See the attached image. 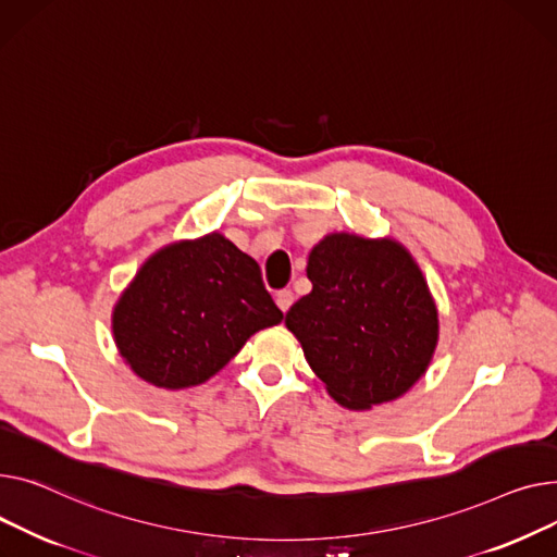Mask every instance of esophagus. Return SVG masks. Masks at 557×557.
Instances as JSON below:
<instances>
[{
  "label": "esophagus",
  "mask_w": 557,
  "mask_h": 557,
  "mask_svg": "<svg viewBox=\"0 0 557 557\" xmlns=\"http://www.w3.org/2000/svg\"><path fill=\"white\" fill-rule=\"evenodd\" d=\"M292 304H294V294H292V289H281V292L276 294V306L281 308V312H287Z\"/></svg>",
  "instance_id": "1"
}]
</instances>
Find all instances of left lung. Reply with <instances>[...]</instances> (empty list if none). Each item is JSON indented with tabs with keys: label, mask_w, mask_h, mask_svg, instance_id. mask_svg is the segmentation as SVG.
Here are the masks:
<instances>
[{
	"label": "left lung",
	"mask_w": 557,
	"mask_h": 557,
	"mask_svg": "<svg viewBox=\"0 0 557 557\" xmlns=\"http://www.w3.org/2000/svg\"><path fill=\"white\" fill-rule=\"evenodd\" d=\"M306 274L312 292L285 325L329 396L352 411L405 396L438 344V308L409 249L335 232L312 247Z\"/></svg>",
	"instance_id": "obj_1"
}]
</instances>
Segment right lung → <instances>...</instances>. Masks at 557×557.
<instances>
[{
	"label": "right lung",
	"mask_w": 557,
	"mask_h": 557,
	"mask_svg": "<svg viewBox=\"0 0 557 557\" xmlns=\"http://www.w3.org/2000/svg\"><path fill=\"white\" fill-rule=\"evenodd\" d=\"M281 319L256 260L211 232L144 260L114 304L112 337L137 377L180 391L211 380Z\"/></svg>",
	"instance_id": "obj_1"
}]
</instances>
